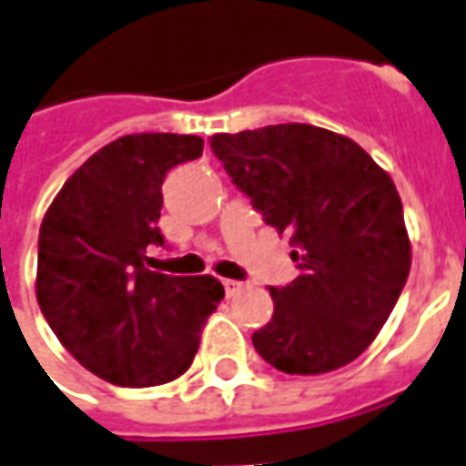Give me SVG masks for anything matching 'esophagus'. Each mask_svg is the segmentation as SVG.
Masks as SVG:
<instances>
[{"label":"esophagus","mask_w":466,"mask_h":466,"mask_svg":"<svg viewBox=\"0 0 466 466\" xmlns=\"http://www.w3.org/2000/svg\"><path fill=\"white\" fill-rule=\"evenodd\" d=\"M224 284V292H227V297H234V294L242 289V282H237V279H222Z\"/></svg>","instance_id":"obj_1"}]
</instances>
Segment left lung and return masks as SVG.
<instances>
[{"instance_id": "1", "label": "left lung", "mask_w": 466, "mask_h": 466, "mask_svg": "<svg viewBox=\"0 0 466 466\" xmlns=\"http://www.w3.org/2000/svg\"><path fill=\"white\" fill-rule=\"evenodd\" d=\"M212 152L257 212L289 234L299 277L269 287L274 314L254 350L287 374L350 364L387 322L411 247L391 177L360 144L312 124L214 134Z\"/></svg>"}]
</instances>
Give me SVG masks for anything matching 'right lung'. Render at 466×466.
Wrapping results in <instances>:
<instances>
[{"label": "right lung", "instance_id": "1", "mask_svg": "<svg viewBox=\"0 0 466 466\" xmlns=\"http://www.w3.org/2000/svg\"><path fill=\"white\" fill-rule=\"evenodd\" d=\"M194 134H127L59 189L39 227L36 302L82 367L116 387H157L189 370L224 299L209 274L152 272L162 247V182L202 157Z\"/></svg>", "mask_w": 466, "mask_h": 466}]
</instances>
